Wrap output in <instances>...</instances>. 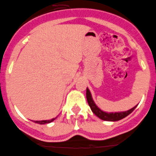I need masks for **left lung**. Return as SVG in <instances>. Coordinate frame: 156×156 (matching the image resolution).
Wrapping results in <instances>:
<instances>
[{"mask_svg":"<svg viewBox=\"0 0 156 156\" xmlns=\"http://www.w3.org/2000/svg\"><path fill=\"white\" fill-rule=\"evenodd\" d=\"M87 100L88 104H89L90 108L91 111H93L96 116H98V118H101V120H104V121H120V120L125 118V117H127L128 115H129L136 108V106H135L134 108H132L131 109L128 110L126 111H121V112H105V111H102L101 109H100L97 104H95V102L94 101L92 98V95H91V93L90 91V90L88 88H87Z\"/></svg>","mask_w":156,"mask_h":156,"instance_id":"left-lung-1","label":"left lung"}]
</instances>
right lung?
<instances>
[{"label":"right lung","mask_w":156,"mask_h":156,"mask_svg":"<svg viewBox=\"0 0 156 156\" xmlns=\"http://www.w3.org/2000/svg\"><path fill=\"white\" fill-rule=\"evenodd\" d=\"M56 118H52L51 120H44V121H33L35 123H37V124H39V125H45V124H48V123H51L52 121H53Z\"/></svg>","instance_id":"obj_1"}]
</instances>
